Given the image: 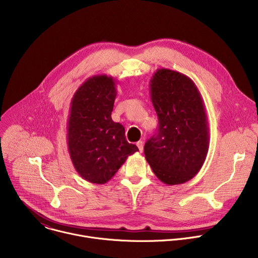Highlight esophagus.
I'll list each match as a JSON object with an SVG mask.
<instances>
[{
  "mask_svg": "<svg viewBox=\"0 0 258 258\" xmlns=\"http://www.w3.org/2000/svg\"><path fill=\"white\" fill-rule=\"evenodd\" d=\"M137 146H138V148H139L140 152H143V150H144V145H143V142H142V141H139V142L137 143Z\"/></svg>",
  "mask_w": 258,
  "mask_h": 258,
  "instance_id": "obj_1",
  "label": "esophagus"
}]
</instances>
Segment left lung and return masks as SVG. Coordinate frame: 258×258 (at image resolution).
<instances>
[{"label":"left lung","instance_id":"obj_1","mask_svg":"<svg viewBox=\"0 0 258 258\" xmlns=\"http://www.w3.org/2000/svg\"><path fill=\"white\" fill-rule=\"evenodd\" d=\"M150 96L159 125L145 144L146 160L166 185L183 183L198 173L208 152L203 99L190 78L166 68L152 76Z\"/></svg>","mask_w":258,"mask_h":258}]
</instances>
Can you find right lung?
Listing matches in <instances>:
<instances>
[{
    "label": "right lung",
    "mask_w": 258,
    "mask_h": 258,
    "mask_svg": "<svg viewBox=\"0 0 258 258\" xmlns=\"http://www.w3.org/2000/svg\"><path fill=\"white\" fill-rule=\"evenodd\" d=\"M116 81L106 75L88 79L75 93L67 120V146L73 166L93 183H106L138 147L111 118Z\"/></svg>",
    "instance_id": "1"
}]
</instances>
